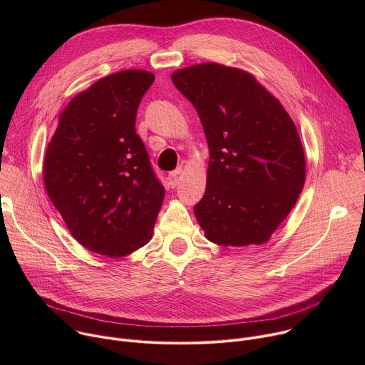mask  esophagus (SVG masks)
I'll return each mask as SVG.
<instances>
[{
  "instance_id": "esophagus-1",
  "label": "esophagus",
  "mask_w": 365,
  "mask_h": 365,
  "mask_svg": "<svg viewBox=\"0 0 365 365\" xmlns=\"http://www.w3.org/2000/svg\"><path fill=\"white\" fill-rule=\"evenodd\" d=\"M182 173V170L180 169H176L175 172H172V173H169V185H170V187H176V185H178V182H179V175Z\"/></svg>"
}]
</instances>
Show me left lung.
Instances as JSON below:
<instances>
[{
    "mask_svg": "<svg viewBox=\"0 0 365 365\" xmlns=\"http://www.w3.org/2000/svg\"><path fill=\"white\" fill-rule=\"evenodd\" d=\"M210 147V169L195 217L206 238L264 244L289 215L304 183V153L277 98L244 71L202 63L173 72Z\"/></svg>",
    "mask_w": 365,
    "mask_h": 365,
    "instance_id": "1",
    "label": "left lung"
}]
</instances>
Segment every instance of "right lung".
Returning a JSON list of instances; mask_svg holds the SVG:
<instances>
[{
  "mask_svg": "<svg viewBox=\"0 0 365 365\" xmlns=\"http://www.w3.org/2000/svg\"><path fill=\"white\" fill-rule=\"evenodd\" d=\"M153 82L138 69L99 79L68 103L46 150L47 195L72 237L93 252L124 257L151 240L165 187L135 117Z\"/></svg>",
  "mask_w": 365,
  "mask_h": 365,
  "instance_id": "add662e5",
  "label": "right lung"
}]
</instances>
